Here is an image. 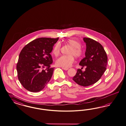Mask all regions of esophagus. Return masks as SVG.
Instances as JSON below:
<instances>
[{"instance_id":"1","label":"esophagus","mask_w":126,"mask_h":126,"mask_svg":"<svg viewBox=\"0 0 126 126\" xmlns=\"http://www.w3.org/2000/svg\"><path fill=\"white\" fill-rule=\"evenodd\" d=\"M62 69L64 70H67L68 69V68H65V67H62Z\"/></svg>"}]
</instances>
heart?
I'll return each mask as SVG.
<instances>
[{"instance_id": "heart-1", "label": "heart", "mask_w": 126, "mask_h": 126, "mask_svg": "<svg viewBox=\"0 0 126 126\" xmlns=\"http://www.w3.org/2000/svg\"><path fill=\"white\" fill-rule=\"evenodd\" d=\"M66 44L70 46L67 53L69 55H62L56 61V65L62 67L68 68L72 65L74 61V56L79 58L82 54V50L80 47V44L76 39H70L66 40ZM61 44L57 42L52 49V53L55 56H58L61 52Z\"/></svg>"}]
</instances>
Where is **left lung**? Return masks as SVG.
<instances>
[{"label": "left lung", "mask_w": 126, "mask_h": 126, "mask_svg": "<svg viewBox=\"0 0 126 126\" xmlns=\"http://www.w3.org/2000/svg\"><path fill=\"white\" fill-rule=\"evenodd\" d=\"M86 43V57L80 61L79 65L86 66L84 72L78 69L73 78L79 85L87 87L97 82L107 69L108 57L102 46L99 42L89 38H84Z\"/></svg>", "instance_id": "1"}]
</instances>
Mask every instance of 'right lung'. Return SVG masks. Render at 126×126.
Masks as SVG:
<instances>
[{
	"mask_svg": "<svg viewBox=\"0 0 126 126\" xmlns=\"http://www.w3.org/2000/svg\"><path fill=\"white\" fill-rule=\"evenodd\" d=\"M59 39L40 38L27 44L20 52L17 64V77L27 90H42L52 78L54 67H51L50 52ZM46 67V70L43 68Z\"/></svg>",
	"mask_w": 126,
	"mask_h": 126,
	"instance_id": "add662e5",
	"label": "right lung"
}]
</instances>
